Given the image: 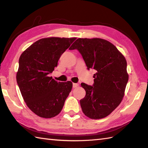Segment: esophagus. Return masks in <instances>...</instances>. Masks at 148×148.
<instances>
[{"instance_id":"obj_1","label":"esophagus","mask_w":148,"mask_h":148,"mask_svg":"<svg viewBox=\"0 0 148 148\" xmlns=\"http://www.w3.org/2000/svg\"><path fill=\"white\" fill-rule=\"evenodd\" d=\"M78 86H79V84H77V83H73V85H72L74 88H77Z\"/></svg>"}]
</instances>
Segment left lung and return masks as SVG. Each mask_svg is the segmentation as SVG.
Returning <instances> with one entry per match:
<instances>
[{
  "instance_id": "obj_1",
  "label": "left lung",
  "mask_w": 148,
  "mask_h": 148,
  "mask_svg": "<svg viewBox=\"0 0 148 148\" xmlns=\"http://www.w3.org/2000/svg\"><path fill=\"white\" fill-rule=\"evenodd\" d=\"M77 49L82 55L88 69L97 71L94 83L81 85L86 95L80 100L83 113L98 119L109 115L123 100L128 80L127 60L112 43L100 38H79L69 49Z\"/></svg>"
}]
</instances>
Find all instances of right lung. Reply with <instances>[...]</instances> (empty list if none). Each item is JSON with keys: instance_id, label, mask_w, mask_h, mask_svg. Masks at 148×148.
Segmentation results:
<instances>
[{"instance_id": "1", "label": "right lung", "mask_w": 148, "mask_h": 148, "mask_svg": "<svg viewBox=\"0 0 148 148\" xmlns=\"http://www.w3.org/2000/svg\"><path fill=\"white\" fill-rule=\"evenodd\" d=\"M76 39H40L20 56L16 73L18 85L28 108L40 117L51 118L58 115L71 92V81L57 82L49 74Z\"/></svg>"}]
</instances>
